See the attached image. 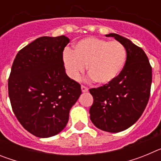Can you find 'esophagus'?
<instances>
[{
  "instance_id": "esophagus-1",
  "label": "esophagus",
  "mask_w": 161,
  "mask_h": 161,
  "mask_svg": "<svg viewBox=\"0 0 161 161\" xmlns=\"http://www.w3.org/2000/svg\"><path fill=\"white\" fill-rule=\"evenodd\" d=\"M88 88L85 87V85H81V91L83 92V93H85V92H88Z\"/></svg>"
}]
</instances>
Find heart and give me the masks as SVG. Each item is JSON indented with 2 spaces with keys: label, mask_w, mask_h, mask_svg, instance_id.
I'll list each match as a JSON object with an SVG mask.
<instances>
[{
  "label": "heart",
  "mask_w": 161,
  "mask_h": 161,
  "mask_svg": "<svg viewBox=\"0 0 161 161\" xmlns=\"http://www.w3.org/2000/svg\"><path fill=\"white\" fill-rule=\"evenodd\" d=\"M126 58V47L119 41L89 37L76 42L73 51L65 50L63 62L68 76L74 80L80 79L88 65L91 79L108 85L122 73Z\"/></svg>",
  "instance_id": "obj_1"
}]
</instances>
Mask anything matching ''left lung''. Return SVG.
I'll return each mask as SVG.
<instances>
[{
    "label": "left lung",
    "mask_w": 161,
    "mask_h": 161,
    "mask_svg": "<svg viewBox=\"0 0 161 161\" xmlns=\"http://www.w3.org/2000/svg\"><path fill=\"white\" fill-rule=\"evenodd\" d=\"M126 47L127 58L122 73L113 82L89 89L93 103L92 123L102 130L123 131L135 124L148 102L153 80L152 67L143 50L128 38L109 34Z\"/></svg>",
    "instance_id": "obj_1"
}]
</instances>
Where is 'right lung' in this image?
Segmentation results:
<instances>
[{
  "instance_id": "obj_1",
  "label": "right lung",
  "mask_w": 161,
  "mask_h": 161,
  "mask_svg": "<svg viewBox=\"0 0 161 161\" xmlns=\"http://www.w3.org/2000/svg\"><path fill=\"white\" fill-rule=\"evenodd\" d=\"M69 41L64 35L38 38L20 50L13 63L8 81L13 111L37 137L64 130L81 94L80 84L65 72L63 52Z\"/></svg>"
}]
</instances>
